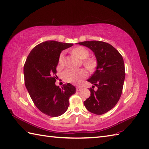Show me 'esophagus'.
Listing matches in <instances>:
<instances>
[{
	"instance_id": "1",
	"label": "esophagus",
	"mask_w": 149,
	"mask_h": 149,
	"mask_svg": "<svg viewBox=\"0 0 149 149\" xmlns=\"http://www.w3.org/2000/svg\"><path fill=\"white\" fill-rule=\"evenodd\" d=\"M81 90H82V88L81 86H77V88H76V90L77 91H80Z\"/></svg>"
}]
</instances>
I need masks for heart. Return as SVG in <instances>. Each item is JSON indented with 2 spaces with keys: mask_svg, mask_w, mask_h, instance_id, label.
I'll list each match as a JSON object with an SVG mask.
<instances>
[{
  "mask_svg": "<svg viewBox=\"0 0 149 149\" xmlns=\"http://www.w3.org/2000/svg\"><path fill=\"white\" fill-rule=\"evenodd\" d=\"M73 54L81 59L87 58L89 56L88 50L83 47H77L72 50ZM64 56L65 53L61 52L59 57V65L63 66L64 65ZM83 64L88 70H92L95 66V61L92 59H87L83 61ZM87 72L84 69H66L63 73V77L65 81L72 84H77L81 83L84 78L87 77Z\"/></svg>",
  "mask_w": 149,
  "mask_h": 149,
  "instance_id": "b5f03b06",
  "label": "heart"
}]
</instances>
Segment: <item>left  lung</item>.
Segmentation results:
<instances>
[{"instance_id":"left-lung-1","label":"left lung","mask_w":149,"mask_h":149,"mask_svg":"<svg viewBox=\"0 0 149 149\" xmlns=\"http://www.w3.org/2000/svg\"><path fill=\"white\" fill-rule=\"evenodd\" d=\"M78 43L92 50L97 61L96 71L88 80L94 86L89 89L90 97L84 104L90 112L102 115L113 108L121 97L125 76L123 58L109 43L100 41ZM95 86L97 87L96 91Z\"/></svg>"}]
</instances>
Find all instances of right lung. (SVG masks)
Returning <instances> with one entry per match:
<instances>
[{"label": "right lung", "instance_id": "1", "mask_svg": "<svg viewBox=\"0 0 149 149\" xmlns=\"http://www.w3.org/2000/svg\"><path fill=\"white\" fill-rule=\"evenodd\" d=\"M73 45L50 40L34 47L24 66L25 85L34 105L45 115L56 117L69 106V99L76 91L68 83L61 88L56 83V67L61 51Z\"/></svg>", "mask_w": 149, "mask_h": 149}]
</instances>
